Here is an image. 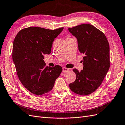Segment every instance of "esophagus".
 <instances>
[{
  "label": "esophagus",
  "mask_w": 125,
  "mask_h": 125,
  "mask_svg": "<svg viewBox=\"0 0 125 125\" xmlns=\"http://www.w3.org/2000/svg\"><path fill=\"white\" fill-rule=\"evenodd\" d=\"M68 70H69V69L66 68V67H63V68H62V72H63V73L68 72Z\"/></svg>",
  "instance_id": "34e87169"
}]
</instances>
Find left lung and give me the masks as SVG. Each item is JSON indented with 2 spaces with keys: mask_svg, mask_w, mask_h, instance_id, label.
I'll list each match as a JSON object with an SVG mask.
<instances>
[{
  "mask_svg": "<svg viewBox=\"0 0 125 125\" xmlns=\"http://www.w3.org/2000/svg\"><path fill=\"white\" fill-rule=\"evenodd\" d=\"M68 30L76 37L83 55V69H73L76 79L69 84L70 89L80 95H89L98 88L109 69V43L104 33L92 25L84 23Z\"/></svg>",
  "mask_w": 125,
  "mask_h": 125,
  "instance_id": "obj_1",
  "label": "left lung"
}]
</instances>
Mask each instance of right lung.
Wrapping results in <instances>:
<instances>
[{
  "instance_id": "obj_1",
  "label": "right lung",
  "mask_w": 125,
  "mask_h": 125,
  "mask_svg": "<svg viewBox=\"0 0 125 125\" xmlns=\"http://www.w3.org/2000/svg\"><path fill=\"white\" fill-rule=\"evenodd\" d=\"M63 28L50 30L36 27L22 29L15 37L12 59L18 78L26 88L36 95H42L53 88L62 71L56 65L48 67L45 54L51 52L52 42Z\"/></svg>"
}]
</instances>
